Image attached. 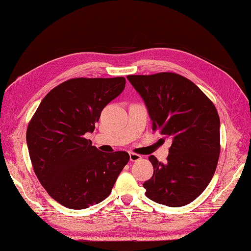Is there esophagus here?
I'll return each mask as SVG.
<instances>
[{
	"mask_svg": "<svg viewBox=\"0 0 251 251\" xmlns=\"http://www.w3.org/2000/svg\"><path fill=\"white\" fill-rule=\"evenodd\" d=\"M129 159L130 161H137L139 159H142V156L138 154H135V152H129Z\"/></svg>",
	"mask_w": 251,
	"mask_h": 251,
	"instance_id": "1",
	"label": "esophagus"
}]
</instances>
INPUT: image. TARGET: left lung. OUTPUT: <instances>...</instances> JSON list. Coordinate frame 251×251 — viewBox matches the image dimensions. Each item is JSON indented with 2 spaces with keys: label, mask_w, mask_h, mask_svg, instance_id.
<instances>
[{
  "label": "left lung",
  "mask_w": 251,
  "mask_h": 251,
  "mask_svg": "<svg viewBox=\"0 0 251 251\" xmlns=\"http://www.w3.org/2000/svg\"><path fill=\"white\" fill-rule=\"evenodd\" d=\"M142 96L152 130L172 138L166 163L150 156L154 174L144 182L155 202L180 207L194 201L209 184L220 152V121L215 105L192 80L163 72L128 75Z\"/></svg>",
  "instance_id": "8db88e82"
}]
</instances>
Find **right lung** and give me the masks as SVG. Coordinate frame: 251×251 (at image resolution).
I'll list each match as a JSON object with an SVG mask.
<instances>
[{
  "instance_id": "obj_1",
  "label": "right lung",
  "mask_w": 251,
  "mask_h": 251,
  "mask_svg": "<svg viewBox=\"0 0 251 251\" xmlns=\"http://www.w3.org/2000/svg\"><path fill=\"white\" fill-rule=\"evenodd\" d=\"M125 83L124 77L66 80L44 97L28 123L34 173L50 196L70 209H85L107 198L128 163V152L106 154L85 138Z\"/></svg>"
}]
</instances>
